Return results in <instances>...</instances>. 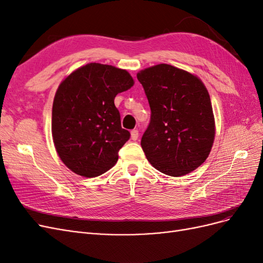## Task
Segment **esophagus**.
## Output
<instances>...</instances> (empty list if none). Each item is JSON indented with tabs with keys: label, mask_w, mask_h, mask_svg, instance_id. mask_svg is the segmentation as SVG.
I'll list each match as a JSON object with an SVG mask.
<instances>
[{
	"label": "esophagus",
	"mask_w": 263,
	"mask_h": 263,
	"mask_svg": "<svg viewBox=\"0 0 263 263\" xmlns=\"http://www.w3.org/2000/svg\"><path fill=\"white\" fill-rule=\"evenodd\" d=\"M138 136H139V133L137 129H133L130 132V137L133 140H137L138 139Z\"/></svg>",
	"instance_id": "34e87169"
}]
</instances>
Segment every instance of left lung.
I'll return each mask as SVG.
<instances>
[{
  "mask_svg": "<svg viewBox=\"0 0 263 263\" xmlns=\"http://www.w3.org/2000/svg\"><path fill=\"white\" fill-rule=\"evenodd\" d=\"M151 110L141 147L154 168L181 177L209 157L215 137L210 94L197 77L170 65L140 71Z\"/></svg>",
  "mask_w": 263,
  "mask_h": 263,
  "instance_id": "1",
  "label": "left lung"
}]
</instances>
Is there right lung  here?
<instances>
[{"label":"right lung","mask_w":263,"mask_h":263,"mask_svg":"<svg viewBox=\"0 0 263 263\" xmlns=\"http://www.w3.org/2000/svg\"><path fill=\"white\" fill-rule=\"evenodd\" d=\"M133 84L126 70L95 62L61 82L53 100L51 130L55 150L70 170L92 178L115 165L130 133L122 128L114 99Z\"/></svg>","instance_id":"1"}]
</instances>
